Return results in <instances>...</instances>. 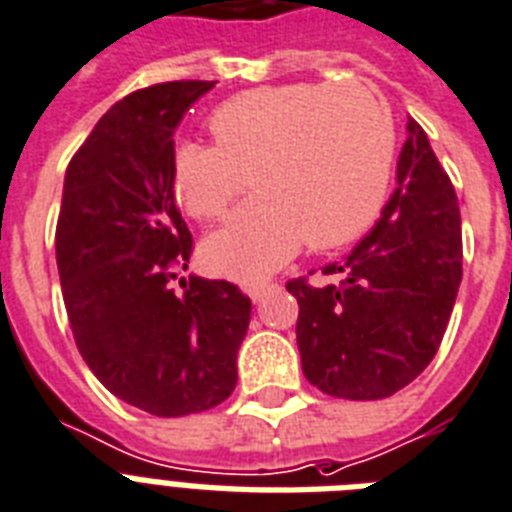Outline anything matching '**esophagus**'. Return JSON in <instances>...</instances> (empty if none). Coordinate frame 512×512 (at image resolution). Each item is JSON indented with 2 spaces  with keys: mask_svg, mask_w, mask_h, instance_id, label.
I'll return each mask as SVG.
<instances>
[{
  "mask_svg": "<svg viewBox=\"0 0 512 512\" xmlns=\"http://www.w3.org/2000/svg\"><path fill=\"white\" fill-rule=\"evenodd\" d=\"M277 288H280L277 282H256V285H251V288H248V296H251L256 304H261V301H264L269 293H275Z\"/></svg>",
  "mask_w": 512,
  "mask_h": 512,
  "instance_id": "esophagus-1",
  "label": "esophagus"
}]
</instances>
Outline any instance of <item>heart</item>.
Masks as SVG:
<instances>
[{
  "mask_svg": "<svg viewBox=\"0 0 512 512\" xmlns=\"http://www.w3.org/2000/svg\"><path fill=\"white\" fill-rule=\"evenodd\" d=\"M214 145L179 142L171 187L185 214L222 219L245 179L259 195L206 240L208 264L237 280L275 272L304 240L351 243L378 216L394 169L388 102L362 81L277 84L235 94L208 116Z\"/></svg>",
  "mask_w": 512,
  "mask_h": 512,
  "instance_id": "obj_1",
  "label": "heart"
}]
</instances>
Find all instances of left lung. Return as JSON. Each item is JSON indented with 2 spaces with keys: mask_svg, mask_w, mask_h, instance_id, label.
I'll return each instance as SVG.
<instances>
[{
  "mask_svg": "<svg viewBox=\"0 0 512 512\" xmlns=\"http://www.w3.org/2000/svg\"><path fill=\"white\" fill-rule=\"evenodd\" d=\"M396 190L380 222L322 275L285 288L298 301L306 380L338 399H386L431 365L463 280L455 187L418 121H407Z\"/></svg>",
  "mask_w": 512,
  "mask_h": 512,
  "instance_id": "left-lung-1",
  "label": "left lung"
}]
</instances>
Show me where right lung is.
<instances>
[{
    "instance_id": "right-lung-1",
    "label": "right lung",
    "mask_w": 512,
    "mask_h": 512,
    "mask_svg": "<svg viewBox=\"0 0 512 512\" xmlns=\"http://www.w3.org/2000/svg\"><path fill=\"white\" fill-rule=\"evenodd\" d=\"M214 81L137 89L68 163L55 253L73 338L110 394L158 418L235 391L251 298L227 280H174L192 235L171 187L174 132Z\"/></svg>"
}]
</instances>
